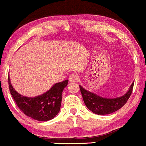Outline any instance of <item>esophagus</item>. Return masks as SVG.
I'll use <instances>...</instances> for the list:
<instances>
[{
    "label": "esophagus",
    "mask_w": 146,
    "mask_h": 146,
    "mask_svg": "<svg viewBox=\"0 0 146 146\" xmlns=\"http://www.w3.org/2000/svg\"><path fill=\"white\" fill-rule=\"evenodd\" d=\"M68 80H69V81L71 82H75L78 81V76L75 74H71L69 76Z\"/></svg>",
    "instance_id": "1"
}]
</instances>
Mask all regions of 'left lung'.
<instances>
[{
  "mask_svg": "<svg viewBox=\"0 0 146 146\" xmlns=\"http://www.w3.org/2000/svg\"><path fill=\"white\" fill-rule=\"evenodd\" d=\"M134 82L128 91L122 96L115 98H106L88 91L80 85V91L85 105L90 111L97 115H108L117 111L125 105L131 95Z\"/></svg>",
  "mask_w": 146,
  "mask_h": 146,
  "instance_id": "8db88e82",
  "label": "left lung"
}]
</instances>
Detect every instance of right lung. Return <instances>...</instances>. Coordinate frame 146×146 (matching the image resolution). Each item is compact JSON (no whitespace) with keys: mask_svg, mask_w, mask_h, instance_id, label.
<instances>
[{"mask_svg":"<svg viewBox=\"0 0 146 146\" xmlns=\"http://www.w3.org/2000/svg\"><path fill=\"white\" fill-rule=\"evenodd\" d=\"M8 82L11 95L21 111L33 119L45 121L53 119L60 112L62 94L68 80L55 84L48 91L36 97L23 96L18 93L11 85L9 76Z\"/></svg>","mask_w":146,"mask_h":146,"instance_id":"right-lung-1","label":"right lung"}]
</instances>
